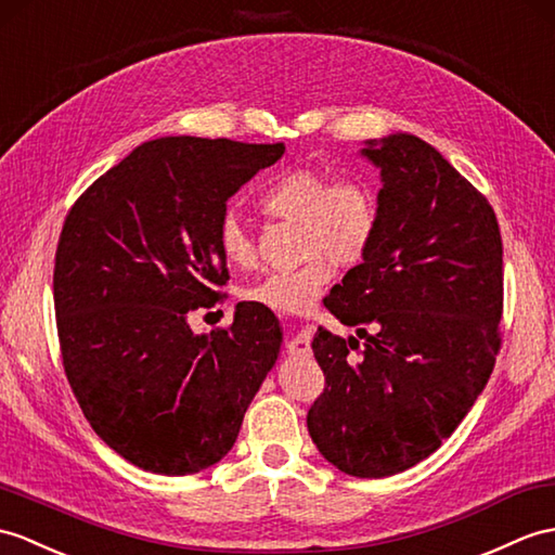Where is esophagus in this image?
Here are the masks:
<instances>
[{"mask_svg": "<svg viewBox=\"0 0 555 555\" xmlns=\"http://www.w3.org/2000/svg\"><path fill=\"white\" fill-rule=\"evenodd\" d=\"M309 343H312V331L302 328L288 340V352L295 357H305L309 354Z\"/></svg>", "mask_w": 555, "mask_h": 555, "instance_id": "obj_1", "label": "esophagus"}]
</instances>
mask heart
Listing matches in <instances>:
<instances>
[{
  "instance_id": "obj_1",
  "label": "heart",
  "mask_w": 555,
  "mask_h": 555,
  "mask_svg": "<svg viewBox=\"0 0 555 555\" xmlns=\"http://www.w3.org/2000/svg\"><path fill=\"white\" fill-rule=\"evenodd\" d=\"M262 212L300 222V248L309 260L295 269L269 272L243 288V300L281 314H302L336 276L338 264L362 262L376 241L378 205L362 177L319 170H291L276 177L260 198ZM217 248L229 267L255 264V243L241 219L229 212L217 227Z\"/></svg>"
}]
</instances>
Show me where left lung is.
I'll use <instances>...</instances> for the list:
<instances>
[{
  "label": "left lung",
  "mask_w": 555,
  "mask_h": 555,
  "mask_svg": "<svg viewBox=\"0 0 555 555\" xmlns=\"http://www.w3.org/2000/svg\"><path fill=\"white\" fill-rule=\"evenodd\" d=\"M364 146L383 182L376 241L324 305L366 343L317 331L326 388L307 428L338 470L388 478L428 459L492 376L504 248L492 205L440 151L404 132Z\"/></svg>",
  "instance_id": "left-lung-1"
}]
</instances>
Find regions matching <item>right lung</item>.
Segmentation results:
<instances>
[{"instance_id": "add662e5", "label": "right lung", "mask_w": 555, "mask_h": 555, "mask_svg": "<svg viewBox=\"0 0 555 555\" xmlns=\"http://www.w3.org/2000/svg\"><path fill=\"white\" fill-rule=\"evenodd\" d=\"M283 144L160 137L101 175L63 224L54 307L63 369L115 454L158 475L215 466L283 343L272 309L238 302L229 328L193 333L229 272L227 201Z\"/></svg>"}]
</instances>
